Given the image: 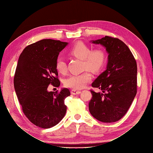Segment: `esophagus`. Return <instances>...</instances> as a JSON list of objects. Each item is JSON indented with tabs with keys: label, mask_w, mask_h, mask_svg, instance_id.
I'll return each mask as SVG.
<instances>
[{
	"label": "esophagus",
	"mask_w": 153,
	"mask_h": 153,
	"mask_svg": "<svg viewBox=\"0 0 153 153\" xmlns=\"http://www.w3.org/2000/svg\"><path fill=\"white\" fill-rule=\"evenodd\" d=\"M80 91H76V90H75V89H73L71 90V93L73 95H77V94H80Z\"/></svg>",
	"instance_id": "esophagus-1"
}]
</instances>
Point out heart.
Instances as JSON below:
<instances>
[{
	"label": "heart",
	"mask_w": 153,
	"mask_h": 153,
	"mask_svg": "<svg viewBox=\"0 0 153 153\" xmlns=\"http://www.w3.org/2000/svg\"><path fill=\"white\" fill-rule=\"evenodd\" d=\"M69 53L78 59L83 60L84 68L93 72H98L102 69L106 62V56L104 51L100 48L91 50L89 46L83 42H78L69 50ZM55 67L61 73L66 71L65 60L59 57L55 61ZM92 79L89 71H86L78 75H72L64 81L65 86L73 89H83Z\"/></svg>",
	"instance_id": "obj_1"
}]
</instances>
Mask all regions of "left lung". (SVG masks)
Wrapping results in <instances>:
<instances>
[{"instance_id":"left-lung-1","label":"left lung","mask_w":153,"mask_h":153,"mask_svg":"<svg viewBox=\"0 0 153 153\" xmlns=\"http://www.w3.org/2000/svg\"><path fill=\"white\" fill-rule=\"evenodd\" d=\"M91 42L102 45L108 55L106 70L92 84L103 93L91 91L89 112L101 122L117 121L126 114L137 94L136 61L128 46L117 38L105 36Z\"/></svg>"}]
</instances>
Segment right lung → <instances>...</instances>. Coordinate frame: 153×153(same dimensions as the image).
Listing matches in <instances>:
<instances>
[{
	"mask_svg": "<svg viewBox=\"0 0 153 153\" xmlns=\"http://www.w3.org/2000/svg\"><path fill=\"white\" fill-rule=\"evenodd\" d=\"M68 43L46 39L31 44L18 59L14 87L26 117L36 126L49 128L57 124L66 112L64 100L70 95L67 88L48 91L50 84L59 87L55 61Z\"/></svg>",
	"mask_w": 153,
	"mask_h": 153,
	"instance_id": "add662e5",
	"label": "right lung"
}]
</instances>
